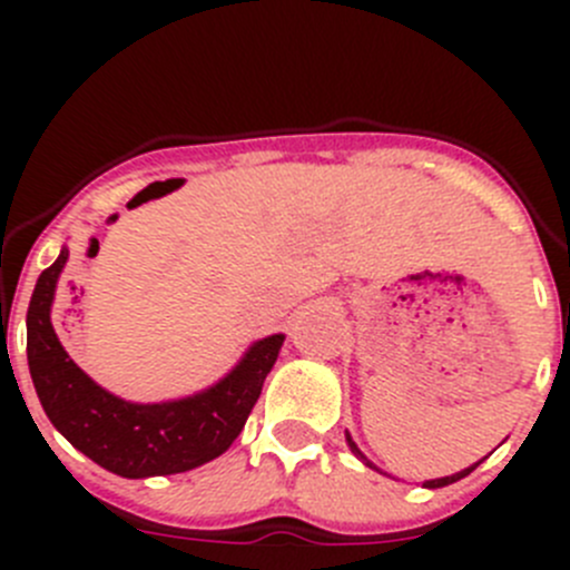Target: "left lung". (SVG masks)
<instances>
[{
    "label": "left lung",
    "mask_w": 570,
    "mask_h": 570,
    "mask_svg": "<svg viewBox=\"0 0 570 570\" xmlns=\"http://www.w3.org/2000/svg\"><path fill=\"white\" fill-rule=\"evenodd\" d=\"M347 444H350V450H353V452H355V455H358V458H361V461H364L366 465H370V469H377V465H375V463H370V461H366V458H364V455H361V450H358V446H355V441H353V439H350V433H347ZM476 465H480V463L469 465V469L458 471V474H452V476H441V480H428V482H424V488H444V485H452V482H458V480H463V476H469V474H471V471H474V469H476Z\"/></svg>",
    "instance_id": "left-lung-1"
}]
</instances>
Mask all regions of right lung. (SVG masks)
Here are the masks:
<instances>
[{"label": "right lung", "mask_w": 570, "mask_h": 570, "mask_svg": "<svg viewBox=\"0 0 570 570\" xmlns=\"http://www.w3.org/2000/svg\"><path fill=\"white\" fill-rule=\"evenodd\" d=\"M68 248L40 273L27 312V361L49 422L82 455L112 474H181L220 458L248 422L273 370L284 333L256 342L223 381L170 402H126L90 381L71 361L51 327L57 281Z\"/></svg>", "instance_id": "right-lung-1"}]
</instances>
